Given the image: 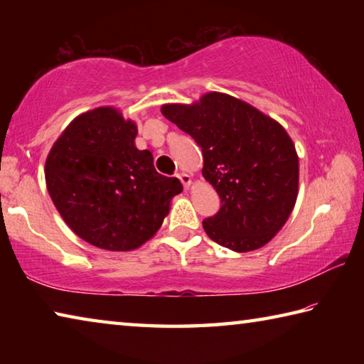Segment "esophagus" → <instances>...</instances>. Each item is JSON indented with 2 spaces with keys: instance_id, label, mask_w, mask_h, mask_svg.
<instances>
[{
  "instance_id": "obj_1",
  "label": "esophagus",
  "mask_w": 364,
  "mask_h": 364,
  "mask_svg": "<svg viewBox=\"0 0 364 364\" xmlns=\"http://www.w3.org/2000/svg\"><path fill=\"white\" fill-rule=\"evenodd\" d=\"M178 178H180V181L183 183L184 188H189L191 184H193V178H191L188 173H178Z\"/></svg>"
}]
</instances>
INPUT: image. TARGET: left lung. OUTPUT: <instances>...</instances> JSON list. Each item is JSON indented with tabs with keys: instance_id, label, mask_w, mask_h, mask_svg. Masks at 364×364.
<instances>
[{
	"instance_id": "8db88e82",
	"label": "left lung",
	"mask_w": 364,
	"mask_h": 364,
	"mask_svg": "<svg viewBox=\"0 0 364 364\" xmlns=\"http://www.w3.org/2000/svg\"><path fill=\"white\" fill-rule=\"evenodd\" d=\"M162 114L202 149V175L220 196L207 236L234 252L268 244L291 215L299 193V157L278 122L223 93L199 102L165 104Z\"/></svg>"
}]
</instances>
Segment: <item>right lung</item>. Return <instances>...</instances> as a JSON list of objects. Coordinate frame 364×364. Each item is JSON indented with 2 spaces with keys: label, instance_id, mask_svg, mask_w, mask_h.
<instances>
[{
  "label": "right lung",
  "instance_id": "right-lung-1",
  "mask_svg": "<svg viewBox=\"0 0 364 364\" xmlns=\"http://www.w3.org/2000/svg\"><path fill=\"white\" fill-rule=\"evenodd\" d=\"M138 130L114 107L78 115L46 159L49 196L70 230L100 249H138L159 231L180 194L178 178L160 175Z\"/></svg>",
  "mask_w": 364,
  "mask_h": 364
}]
</instances>
